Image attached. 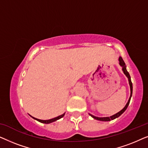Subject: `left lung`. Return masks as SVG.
Here are the masks:
<instances>
[{"mask_svg": "<svg viewBox=\"0 0 148 148\" xmlns=\"http://www.w3.org/2000/svg\"><path fill=\"white\" fill-rule=\"evenodd\" d=\"M119 64H120L121 66H123V73L125 74V75H126L127 77L129 79V85H130V89H131V96L129 97V101L127 103L126 106H125V108L123 109V110H121L120 112H119L118 113H116V114H115L114 115H112V116H111L110 117H97V116H93V115L90 114V115L93 118L96 119V120H98V121H110L111 120H113V119L117 118V117H119V116H121V114H123V112H125V110H126V109L127 108V107H128L129 104V102H130V100H131V96H132V92H133V85H132V82H131V77H130V75L128 73V71H127V69H126V66H125V62L123 61L122 57H119Z\"/></svg>", "mask_w": 148, "mask_h": 148, "instance_id": "1", "label": "left lung"}]
</instances>
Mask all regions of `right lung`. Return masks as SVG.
Listing matches in <instances>:
<instances>
[{
  "label": "right lung",
  "mask_w": 148,
  "mask_h": 148,
  "mask_svg": "<svg viewBox=\"0 0 148 148\" xmlns=\"http://www.w3.org/2000/svg\"><path fill=\"white\" fill-rule=\"evenodd\" d=\"M64 115V114L60 115V116H58L57 117H56V118H54V119H49V120H46V121H44V120H40V119H36L33 117L34 119H36V120H37L38 121H39L40 123H46V124H48V123H52L54 122V121H57L58 119H60V118H62V117H63V116Z\"/></svg>",
  "instance_id": "obj_1"
}]
</instances>
